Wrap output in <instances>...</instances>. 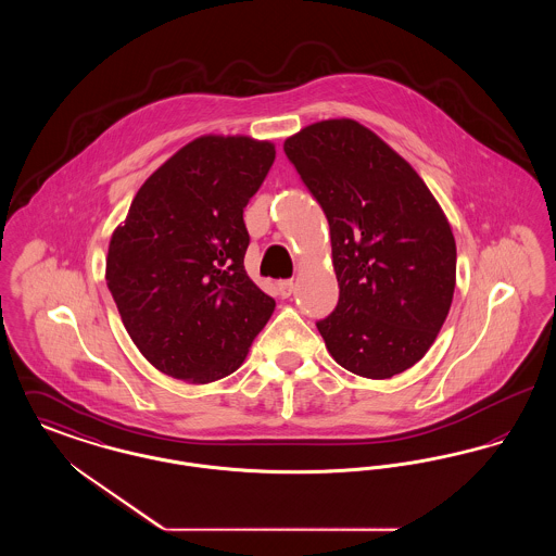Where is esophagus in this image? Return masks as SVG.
I'll return each mask as SVG.
<instances>
[{"instance_id":"1","label":"esophagus","mask_w":556,"mask_h":556,"mask_svg":"<svg viewBox=\"0 0 556 556\" xmlns=\"http://www.w3.org/2000/svg\"><path fill=\"white\" fill-rule=\"evenodd\" d=\"M277 291H279L281 298H290L291 293H293V281L291 279H279L277 281Z\"/></svg>"}]
</instances>
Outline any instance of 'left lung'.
I'll list each match as a JSON object with an SVG mask.
<instances>
[{
  "label": "left lung",
  "instance_id": "8db88e82",
  "mask_svg": "<svg viewBox=\"0 0 556 556\" xmlns=\"http://www.w3.org/2000/svg\"><path fill=\"white\" fill-rule=\"evenodd\" d=\"M329 220L340 300L317 323L338 365L388 379L419 363L448 317L456 243L424 179L356 121H320L283 143Z\"/></svg>",
  "mask_w": 556,
  "mask_h": 556
}]
</instances>
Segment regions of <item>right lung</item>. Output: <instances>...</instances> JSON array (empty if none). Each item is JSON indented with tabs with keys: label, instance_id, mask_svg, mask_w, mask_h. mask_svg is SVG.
Wrapping results in <instances>:
<instances>
[{
	"label": "right lung",
	"instance_id": "obj_1",
	"mask_svg": "<svg viewBox=\"0 0 556 556\" xmlns=\"http://www.w3.org/2000/svg\"><path fill=\"white\" fill-rule=\"evenodd\" d=\"M275 146L204 135L139 187L110 239L108 290L139 352L164 375L211 383L239 369L275 311L245 273L243 208Z\"/></svg>",
	"mask_w": 556,
	"mask_h": 556
}]
</instances>
